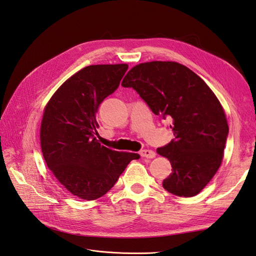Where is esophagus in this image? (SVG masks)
Listing matches in <instances>:
<instances>
[{"label": "esophagus", "mask_w": 256, "mask_h": 256, "mask_svg": "<svg viewBox=\"0 0 256 256\" xmlns=\"http://www.w3.org/2000/svg\"><path fill=\"white\" fill-rule=\"evenodd\" d=\"M141 156L144 158L152 159L156 156V154H154V152H152L150 150H141Z\"/></svg>", "instance_id": "34e87169"}]
</instances>
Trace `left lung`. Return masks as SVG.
Here are the masks:
<instances>
[{
  "instance_id": "obj_1",
  "label": "left lung",
  "mask_w": 256,
  "mask_h": 256,
  "mask_svg": "<svg viewBox=\"0 0 256 256\" xmlns=\"http://www.w3.org/2000/svg\"><path fill=\"white\" fill-rule=\"evenodd\" d=\"M164 120H171L174 138L157 152L172 164L162 182L178 196H196L218 171L228 126L218 98L200 76L175 62H150L134 66L124 78Z\"/></svg>"
}]
</instances>
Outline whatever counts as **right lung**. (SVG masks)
<instances>
[{
  "mask_svg": "<svg viewBox=\"0 0 256 256\" xmlns=\"http://www.w3.org/2000/svg\"><path fill=\"white\" fill-rule=\"evenodd\" d=\"M127 64L92 65L70 76L46 106L40 144L46 164L56 180L83 200L109 191L131 160L140 154L118 152L98 143L96 113L118 90Z\"/></svg>",
  "mask_w": 256,
  "mask_h": 256,
  "instance_id": "obj_1",
  "label": "right lung"
}]
</instances>
